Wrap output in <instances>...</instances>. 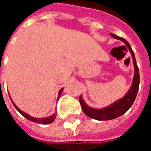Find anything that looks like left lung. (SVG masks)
Instances as JSON below:
<instances>
[{
	"label": "left lung",
	"mask_w": 151,
	"mask_h": 151,
	"mask_svg": "<svg viewBox=\"0 0 151 151\" xmlns=\"http://www.w3.org/2000/svg\"><path fill=\"white\" fill-rule=\"evenodd\" d=\"M111 36L116 39V40H121L128 47V48H129L130 53H131L132 58H133V66H134V76H133V82H132V85L130 86L129 90L128 91V92L125 94V95L124 96L123 98L118 99L116 101L114 102L113 104L108 105L105 108H91V107H90L86 104L84 99H82V95L80 96L79 101H80V104H81V107H82L83 112L87 116L97 120H113L115 118H117V117L120 116L123 114L125 113L131 108V106L133 105V102L136 99L137 94L138 92V89H139V70H138V67L137 65L134 52L131 48L129 43H128L124 38L119 37L116 35L111 34Z\"/></svg>",
	"instance_id": "8db88e82"
}]
</instances>
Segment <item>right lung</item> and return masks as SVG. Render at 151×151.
Returning <instances> with one entry per match:
<instances>
[{
	"label": "right lung",
	"mask_w": 151,
	"mask_h": 151,
	"mask_svg": "<svg viewBox=\"0 0 151 151\" xmlns=\"http://www.w3.org/2000/svg\"><path fill=\"white\" fill-rule=\"evenodd\" d=\"M63 90H64V88H61L59 91V93H58V99L60 98V95H61ZM9 97H10V96H9ZM10 99H11V98H10ZM11 101L12 103H13L14 106L15 107V108H16V109L18 111V112H20V113H21L22 115L25 117V118H27V120H31V121H33V122H35V123L43 124H48L52 123L53 121L55 120V119H56V113L53 114V115H52V116H50L48 117H45V118H35V117H32L30 115H28L27 113H26V112H24V111H22V110H20V109H19V108H18V107L14 104V103L13 102L12 99H11Z\"/></svg>",
	"instance_id": "obj_1"
}]
</instances>
